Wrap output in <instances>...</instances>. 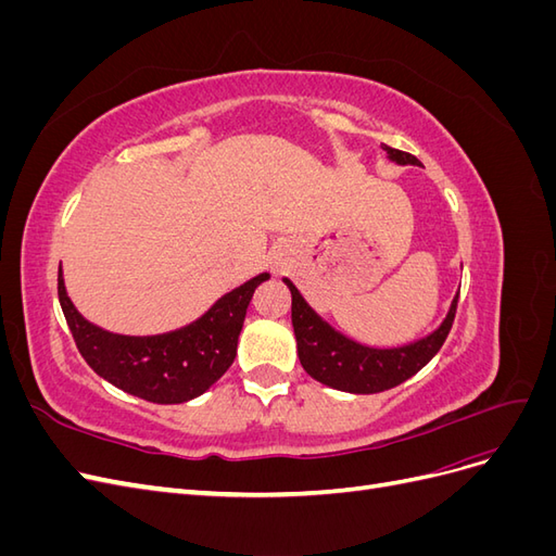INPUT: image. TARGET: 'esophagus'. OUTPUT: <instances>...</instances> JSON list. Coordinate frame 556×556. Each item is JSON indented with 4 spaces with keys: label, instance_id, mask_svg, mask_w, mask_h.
<instances>
[{
    "label": "esophagus",
    "instance_id": "obj_1",
    "mask_svg": "<svg viewBox=\"0 0 556 556\" xmlns=\"http://www.w3.org/2000/svg\"><path fill=\"white\" fill-rule=\"evenodd\" d=\"M285 255H288V252H285V250H278V252H276V257H274L276 268H278V266H282V264H285V260H288Z\"/></svg>",
    "mask_w": 556,
    "mask_h": 556
}]
</instances>
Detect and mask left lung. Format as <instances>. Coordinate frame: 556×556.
I'll return each mask as SVG.
<instances>
[{"mask_svg":"<svg viewBox=\"0 0 556 556\" xmlns=\"http://www.w3.org/2000/svg\"><path fill=\"white\" fill-rule=\"evenodd\" d=\"M382 150L396 164H419L417 157L403 153V150L390 146H382ZM282 282L292 292V327L301 366L317 382L350 394H376L392 390V387L406 382L419 368L427 366L445 343L459 301L457 292L441 327L433 329L425 339L399 348H368L348 339L345 333L336 331L329 323H325L308 306V301L301 296L290 278H282Z\"/></svg>","mask_w":556,"mask_h":556,"instance_id":"8db88e82","label":"left lung"}]
</instances>
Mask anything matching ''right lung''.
I'll return each instance as SVG.
<instances>
[{"mask_svg": "<svg viewBox=\"0 0 556 556\" xmlns=\"http://www.w3.org/2000/svg\"><path fill=\"white\" fill-rule=\"evenodd\" d=\"M264 280L268 274L250 278L194 323L157 336H123L88 323L66 296L62 266L58 296L76 348L97 376L146 401L185 403L204 394L231 366L250 299Z\"/></svg>", "mask_w": 556, "mask_h": 556, "instance_id": "add662e5", "label": "right lung"}]
</instances>
